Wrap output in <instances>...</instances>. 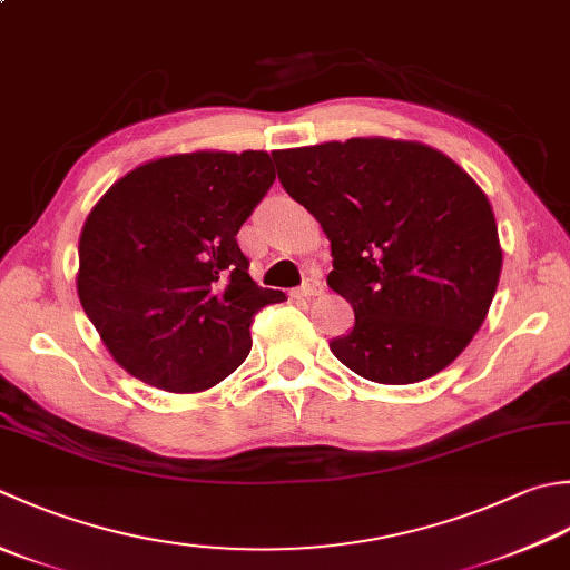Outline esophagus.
Masks as SVG:
<instances>
[{"label":"esophagus","mask_w":570,"mask_h":570,"mask_svg":"<svg viewBox=\"0 0 570 570\" xmlns=\"http://www.w3.org/2000/svg\"><path fill=\"white\" fill-rule=\"evenodd\" d=\"M321 292H323V284H321V278H318L316 274L306 276V278H304V284L298 286V296H306V298H311V296H318Z\"/></svg>","instance_id":"34e87169"}]
</instances>
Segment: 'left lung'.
I'll list each match as a JSON object with an SVG mask.
<instances>
[{
    "mask_svg": "<svg viewBox=\"0 0 570 570\" xmlns=\"http://www.w3.org/2000/svg\"><path fill=\"white\" fill-rule=\"evenodd\" d=\"M272 158L278 183L326 232L328 286L353 306L333 355L383 385L448 367L484 323L501 272L479 185L448 155L407 140L351 138Z\"/></svg>",
    "mask_w": 570,
    "mask_h": 570,
    "instance_id": "1",
    "label": "left lung"
}]
</instances>
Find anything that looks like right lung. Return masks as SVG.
<instances>
[{
    "instance_id": "right-lung-1",
    "label": "right lung",
    "mask_w": 570,
    "mask_h": 570,
    "mask_svg": "<svg viewBox=\"0 0 570 570\" xmlns=\"http://www.w3.org/2000/svg\"><path fill=\"white\" fill-rule=\"evenodd\" d=\"M269 153H187L108 189L78 242V298L116 363L170 393L225 381L284 301L252 282L237 232L274 185Z\"/></svg>"
}]
</instances>
